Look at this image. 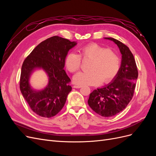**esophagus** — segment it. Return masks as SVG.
<instances>
[{
	"instance_id": "34e87169",
	"label": "esophagus",
	"mask_w": 156,
	"mask_h": 156,
	"mask_svg": "<svg viewBox=\"0 0 156 156\" xmlns=\"http://www.w3.org/2000/svg\"><path fill=\"white\" fill-rule=\"evenodd\" d=\"M81 87H82V86H81V85H74L73 86V88H80Z\"/></svg>"
}]
</instances>
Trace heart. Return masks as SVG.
<instances>
[{
    "instance_id": "obj_1",
    "label": "heart",
    "mask_w": 156,
    "mask_h": 156,
    "mask_svg": "<svg viewBox=\"0 0 156 156\" xmlns=\"http://www.w3.org/2000/svg\"><path fill=\"white\" fill-rule=\"evenodd\" d=\"M80 56L90 59L87 72L75 74L73 82L80 85H96L107 83L115 77L120 67L118 55L111 49H105L98 44L87 45L80 49ZM71 52L65 58V66L70 72H75L81 66V57Z\"/></svg>"
}]
</instances>
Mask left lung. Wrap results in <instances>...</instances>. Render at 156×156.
Here are the masks:
<instances>
[{
	"mask_svg": "<svg viewBox=\"0 0 156 156\" xmlns=\"http://www.w3.org/2000/svg\"><path fill=\"white\" fill-rule=\"evenodd\" d=\"M104 38L112 41L119 48L122 55L121 65L115 77L109 83L90 93L88 103L99 115L111 117L123 111L131 100L138 70L128 47L112 37Z\"/></svg>",
	"mask_w": 156,
	"mask_h": 156,
	"instance_id": "left-lung-1",
	"label": "left lung"
}]
</instances>
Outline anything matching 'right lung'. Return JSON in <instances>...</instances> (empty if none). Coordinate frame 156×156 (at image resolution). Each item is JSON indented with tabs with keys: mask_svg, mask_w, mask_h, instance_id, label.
Wrapping results in <instances>:
<instances>
[{
	"mask_svg": "<svg viewBox=\"0 0 156 156\" xmlns=\"http://www.w3.org/2000/svg\"><path fill=\"white\" fill-rule=\"evenodd\" d=\"M77 44L76 41L53 36L37 45L23 62L20 90L31 109L37 115L51 118L63 108L72 89L69 84L71 80L64 69L65 58ZM38 69L44 70L48 77V84L41 90L33 89L30 83L31 74Z\"/></svg>",
	"mask_w": 156,
	"mask_h": 156,
	"instance_id": "obj_1",
	"label": "right lung"
}]
</instances>
